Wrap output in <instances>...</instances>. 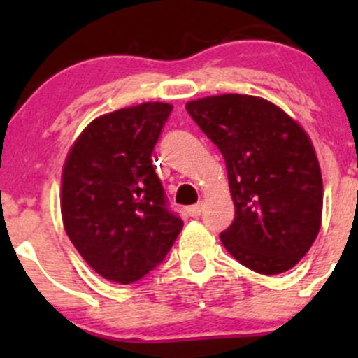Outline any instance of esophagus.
<instances>
[{
    "mask_svg": "<svg viewBox=\"0 0 358 358\" xmlns=\"http://www.w3.org/2000/svg\"><path fill=\"white\" fill-rule=\"evenodd\" d=\"M202 210H203V205L202 203H196V205H190V207L187 208V212H188V215L190 217H193V219H195V217H199L200 213H202Z\"/></svg>",
    "mask_w": 358,
    "mask_h": 358,
    "instance_id": "obj_1",
    "label": "esophagus"
}]
</instances>
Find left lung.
Returning <instances> with one entry per match:
<instances>
[{"instance_id": "obj_1", "label": "left lung", "mask_w": 358, "mask_h": 358, "mask_svg": "<svg viewBox=\"0 0 358 358\" xmlns=\"http://www.w3.org/2000/svg\"><path fill=\"white\" fill-rule=\"evenodd\" d=\"M185 108L227 166L236 217L220 234L224 248L266 276L296 266L318 236L323 208L322 171L305 129L273 102L245 94Z\"/></svg>"}]
</instances>
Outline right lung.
Here are the masks:
<instances>
[{"label": "right lung", "mask_w": 358, "mask_h": 358, "mask_svg": "<svg viewBox=\"0 0 358 358\" xmlns=\"http://www.w3.org/2000/svg\"><path fill=\"white\" fill-rule=\"evenodd\" d=\"M173 106L145 102L94 119L62 171V220L85 262L129 285L165 259L183 227L168 208L153 153Z\"/></svg>", "instance_id": "obj_1"}]
</instances>
